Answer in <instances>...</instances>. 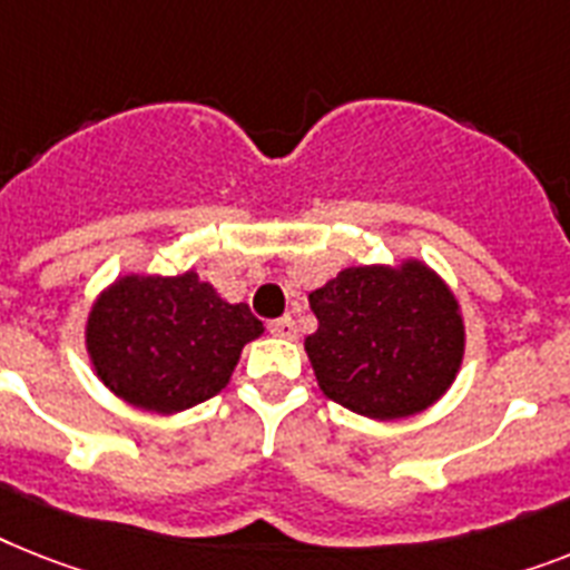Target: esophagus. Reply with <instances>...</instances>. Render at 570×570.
Listing matches in <instances>:
<instances>
[{
    "label": "esophagus",
    "instance_id": "34e87169",
    "mask_svg": "<svg viewBox=\"0 0 570 570\" xmlns=\"http://www.w3.org/2000/svg\"><path fill=\"white\" fill-rule=\"evenodd\" d=\"M271 335H276V337H285V341H294L296 337V323L291 317H279V320H274V323H271Z\"/></svg>",
    "mask_w": 570,
    "mask_h": 570
}]
</instances>
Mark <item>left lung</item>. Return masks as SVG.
Returning a JSON list of instances; mask_svg holds the SVG:
<instances>
[{
  "label": "left lung",
  "instance_id": "8db88e82",
  "mask_svg": "<svg viewBox=\"0 0 570 570\" xmlns=\"http://www.w3.org/2000/svg\"><path fill=\"white\" fill-rule=\"evenodd\" d=\"M317 332L305 352L320 390L370 420H404L458 379L465 326L458 296L420 262L343 267L308 294Z\"/></svg>",
  "mask_w": 570,
  "mask_h": 570
}]
</instances>
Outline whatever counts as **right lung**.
I'll return each mask as SVG.
<instances>
[{
  "label": "right lung",
  "mask_w": 570,
  "mask_h": 570,
  "mask_svg": "<svg viewBox=\"0 0 570 570\" xmlns=\"http://www.w3.org/2000/svg\"><path fill=\"white\" fill-rule=\"evenodd\" d=\"M265 332L247 303H227L195 271L127 274L98 294L87 317L96 375L150 413H180L229 384L244 343Z\"/></svg>",
  "instance_id": "right-lung-1"
}]
</instances>
